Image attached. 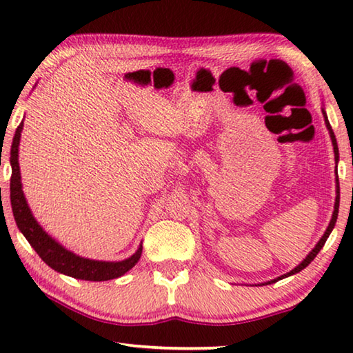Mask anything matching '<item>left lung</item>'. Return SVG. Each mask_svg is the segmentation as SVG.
<instances>
[{
  "label": "left lung",
  "instance_id": "1",
  "mask_svg": "<svg viewBox=\"0 0 353 353\" xmlns=\"http://www.w3.org/2000/svg\"><path fill=\"white\" fill-rule=\"evenodd\" d=\"M322 115H324V119H325V126H327V129H328V134H330V139H332L333 152H334V163L338 165V162H339V151H338V143H336V139H334L333 129H332V126H330V123H328L327 113H325V110H324V109H322ZM334 174H336V198H334V207H333V214H332L330 224H328V227H327V229H325L324 235L321 236V240H319V241H318V244H316V246L313 248L312 252H310V254L305 256V259H303L301 263H299V265L294 268V270H291L290 272H286V274H283V276H280V277H277V279L270 280V282L260 283V286H261V285H271V283H276V282H279V280H282V279H285V277H290V276H292V274H297V272H301L302 270H305V268L310 265V263H312V261L314 260V256L319 254V250H321L322 248H324V244H325V241H327L328 235L332 234L333 227H334V224H336V219H338V210H339V179H338V170H334Z\"/></svg>",
  "mask_w": 353,
  "mask_h": 353
}]
</instances>
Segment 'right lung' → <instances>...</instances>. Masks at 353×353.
Instances as JSON below:
<instances>
[{
  "label": "right lung",
  "instance_id": "add662e5",
  "mask_svg": "<svg viewBox=\"0 0 353 353\" xmlns=\"http://www.w3.org/2000/svg\"><path fill=\"white\" fill-rule=\"evenodd\" d=\"M23 121L15 130L14 140H12L10 148V166H12V177H10V204L12 212H14L15 223L23 235H25L29 244L34 248L35 252L43 260L48 266L52 270L65 274V276L79 279V280H90V282H104V280L118 279L126 274L129 270L137 265V261L141 256L143 246L137 249L134 255L121 261H99L83 259L65 249L61 243H57L51 235H48L43 230L37 219L29 208L25 193L21 187V176H20V165H19V146L21 137Z\"/></svg>",
  "mask_w": 353,
  "mask_h": 353
}]
</instances>
